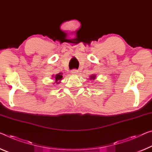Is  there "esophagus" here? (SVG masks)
Listing matches in <instances>:
<instances>
[{
    "mask_svg": "<svg viewBox=\"0 0 152 152\" xmlns=\"http://www.w3.org/2000/svg\"><path fill=\"white\" fill-rule=\"evenodd\" d=\"M71 73L72 74H74V75H76L77 74H78V69H74L71 71Z\"/></svg>",
    "mask_w": 152,
    "mask_h": 152,
    "instance_id": "esophagus-1",
    "label": "esophagus"
}]
</instances>
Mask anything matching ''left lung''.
I'll return each instance as SVG.
<instances>
[{
    "label": "left lung",
    "mask_w": 152,
    "mask_h": 152,
    "mask_svg": "<svg viewBox=\"0 0 152 152\" xmlns=\"http://www.w3.org/2000/svg\"><path fill=\"white\" fill-rule=\"evenodd\" d=\"M95 78V75H93V76H91L90 77V79H91V80H93V79Z\"/></svg>",
    "instance_id": "8db88e82"
}]
</instances>
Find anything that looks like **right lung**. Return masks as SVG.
<instances>
[{"label": "right lung", "mask_w": 152, "mask_h": 152, "mask_svg": "<svg viewBox=\"0 0 152 152\" xmlns=\"http://www.w3.org/2000/svg\"><path fill=\"white\" fill-rule=\"evenodd\" d=\"M53 78H54V80H55V82H56V83L58 84V83H59V81L61 80L62 78H63V76H62V74L61 73H59V74H56V75H55V76L53 75Z\"/></svg>", "instance_id": "add662e5"}]
</instances>
